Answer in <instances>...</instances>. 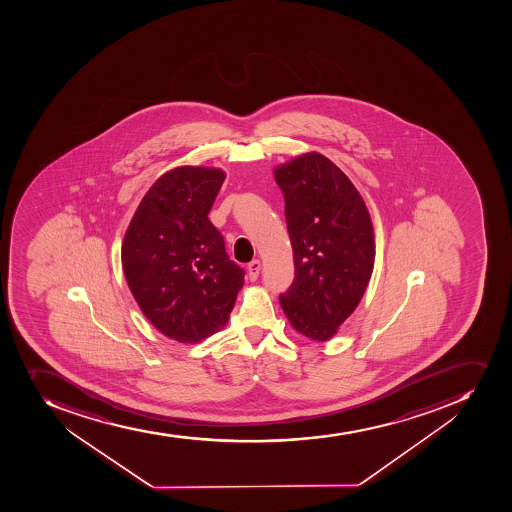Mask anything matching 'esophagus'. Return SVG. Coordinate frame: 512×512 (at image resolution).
I'll use <instances>...</instances> for the list:
<instances>
[{
  "mask_svg": "<svg viewBox=\"0 0 512 512\" xmlns=\"http://www.w3.org/2000/svg\"><path fill=\"white\" fill-rule=\"evenodd\" d=\"M260 260H252V262L249 263V278L254 282V280H257L258 273H260Z\"/></svg>",
  "mask_w": 512,
  "mask_h": 512,
  "instance_id": "1",
  "label": "esophagus"
}]
</instances>
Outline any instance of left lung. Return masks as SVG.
I'll return each instance as SVG.
<instances>
[{
    "label": "left lung",
    "mask_w": 512,
    "mask_h": 512,
    "mask_svg": "<svg viewBox=\"0 0 512 512\" xmlns=\"http://www.w3.org/2000/svg\"><path fill=\"white\" fill-rule=\"evenodd\" d=\"M295 280L280 295L291 326L329 341L356 310L371 280L376 240L366 202L351 179L316 151L277 166Z\"/></svg>",
    "instance_id": "obj_1"
}]
</instances>
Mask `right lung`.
<instances>
[{"instance_id":"obj_1","label":"right lung","mask_w":512,"mask_h":512,"mask_svg":"<svg viewBox=\"0 0 512 512\" xmlns=\"http://www.w3.org/2000/svg\"><path fill=\"white\" fill-rule=\"evenodd\" d=\"M226 179L219 168L179 166L156 179L122 245L133 298L160 333L199 343L229 321L244 270L229 260L209 211Z\"/></svg>"}]
</instances>
